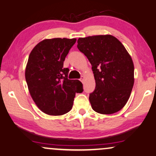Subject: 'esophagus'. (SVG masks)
I'll use <instances>...</instances> for the list:
<instances>
[{"label":"esophagus","mask_w":156,"mask_h":156,"mask_svg":"<svg viewBox=\"0 0 156 156\" xmlns=\"http://www.w3.org/2000/svg\"><path fill=\"white\" fill-rule=\"evenodd\" d=\"M80 81H81L82 83H83V81H84V77H83V76H81V78H80Z\"/></svg>","instance_id":"esophagus-1"}]
</instances>
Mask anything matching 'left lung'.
<instances>
[{
  "mask_svg": "<svg viewBox=\"0 0 156 156\" xmlns=\"http://www.w3.org/2000/svg\"><path fill=\"white\" fill-rule=\"evenodd\" d=\"M77 47L92 65L95 80L89 95L92 108L101 114L119 111L134 84L133 63L124 45L111 35H101L78 38Z\"/></svg>",
  "mask_w": 156,
  "mask_h": 156,
  "instance_id": "8db88e82",
  "label": "left lung"
}]
</instances>
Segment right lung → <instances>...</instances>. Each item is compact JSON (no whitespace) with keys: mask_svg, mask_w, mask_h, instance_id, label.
Masks as SVG:
<instances>
[{"mask_svg":"<svg viewBox=\"0 0 156 156\" xmlns=\"http://www.w3.org/2000/svg\"><path fill=\"white\" fill-rule=\"evenodd\" d=\"M76 39H45L29 55L26 80L37 106L51 115H61L71 110L76 93H82V83L68 78L69 69L63 62Z\"/></svg>","mask_w":156,"mask_h":156,"instance_id":"add662e5","label":"right lung"}]
</instances>
